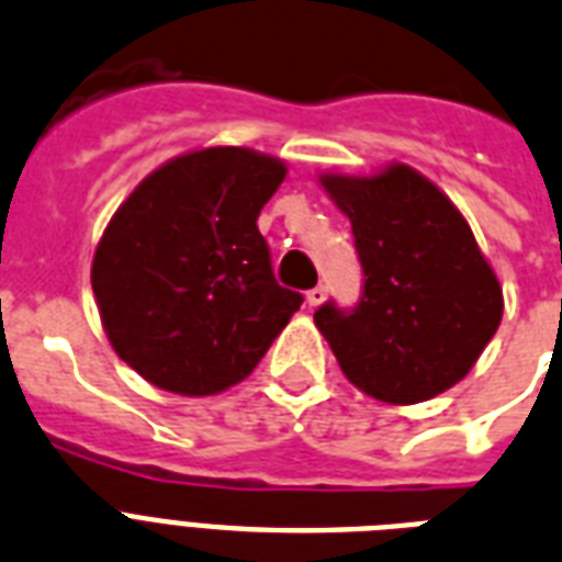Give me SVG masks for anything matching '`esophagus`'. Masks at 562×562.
Segmentation results:
<instances>
[{
	"mask_svg": "<svg viewBox=\"0 0 562 562\" xmlns=\"http://www.w3.org/2000/svg\"><path fill=\"white\" fill-rule=\"evenodd\" d=\"M325 295H328V286L316 284L313 290H307V304H311V307H319V304L325 302Z\"/></svg>",
	"mask_w": 562,
	"mask_h": 562,
	"instance_id": "obj_1",
	"label": "esophagus"
}]
</instances>
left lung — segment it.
<instances>
[{"mask_svg": "<svg viewBox=\"0 0 562 562\" xmlns=\"http://www.w3.org/2000/svg\"><path fill=\"white\" fill-rule=\"evenodd\" d=\"M351 220L363 269L358 307L313 313L351 384L386 404L428 402L475 367L504 299L463 213L416 169L322 176Z\"/></svg>", "mask_w": 562, "mask_h": 562, "instance_id": "left-lung-1", "label": "left lung"}]
</instances>
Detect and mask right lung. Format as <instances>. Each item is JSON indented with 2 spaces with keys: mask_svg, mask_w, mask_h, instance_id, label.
I'll return each mask as SVG.
<instances>
[{
  "mask_svg": "<svg viewBox=\"0 0 562 562\" xmlns=\"http://www.w3.org/2000/svg\"><path fill=\"white\" fill-rule=\"evenodd\" d=\"M284 176L281 160L240 146L190 151L143 178L108 222L90 272L95 304L116 355L149 384L228 390L302 307L258 232Z\"/></svg>",
  "mask_w": 562,
  "mask_h": 562,
  "instance_id": "add662e5",
  "label": "right lung"
}]
</instances>
